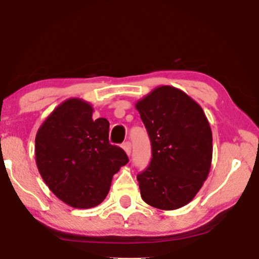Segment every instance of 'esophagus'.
<instances>
[{
  "label": "esophagus",
  "instance_id": "obj_1",
  "mask_svg": "<svg viewBox=\"0 0 259 259\" xmlns=\"http://www.w3.org/2000/svg\"><path fill=\"white\" fill-rule=\"evenodd\" d=\"M123 150L125 151V153L127 154V156H130V153H132V144H130V142H124Z\"/></svg>",
  "mask_w": 259,
  "mask_h": 259
}]
</instances>
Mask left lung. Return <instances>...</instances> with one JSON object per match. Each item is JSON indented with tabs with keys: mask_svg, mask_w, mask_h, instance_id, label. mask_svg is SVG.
I'll return each instance as SVG.
<instances>
[{
	"mask_svg": "<svg viewBox=\"0 0 259 259\" xmlns=\"http://www.w3.org/2000/svg\"><path fill=\"white\" fill-rule=\"evenodd\" d=\"M152 146V159L138 175L147 204L173 210L190 203L212 164V130L202 107L174 86L162 85L136 102Z\"/></svg>",
	"mask_w": 259,
	"mask_h": 259,
	"instance_id": "1",
	"label": "left lung"
}]
</instances>
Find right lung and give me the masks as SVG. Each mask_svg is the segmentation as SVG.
Listing matches in <instances>:
<instances>
[{
  "instance_id": "add662e5",
  "label": "right lung",
  "mask_w": 259,
  "mask_h": 259,
  "mask_svg": "<svg viewBox=\"0 0 259 259\" xmlns=\"http://www.w3.org/2000/svg\"><path fill=\"white\" fill-rule=\"evenodd\" d=\"M92 113L94 107L84 100H65L35 138V159L45 184L62 202L80 209L99 206L113 175L129 162L120 147L109 144L108 120L92 119Z\"/></svg>"
}]
</instances>
